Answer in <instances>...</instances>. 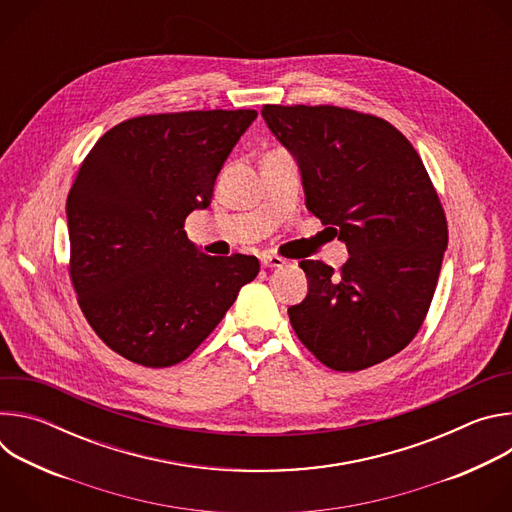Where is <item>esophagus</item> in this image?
<instances>
[{
  "label": "esophagus",
  "instance_id": "34e87169",
  "mask_svg": "<svg viewBox=\"0 0 512 512\" xmlns=\"http://www.w3.org/2000/svg\"><path fill=\"white\" fill-rule=\"evenodd\" d=\"M261 265L263 267H283L285 259L279 255H261Z\"/></svg>",
  "mask_w": 512,
  "mask_h": 512
}]
</instances>
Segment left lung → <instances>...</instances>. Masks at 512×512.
<instances>
[{"instance_id": "1", "label": "left lung", "mask_w": 512, "mask_h": 512, "mask_svg": "<svg viewBox=\"0 0 512 512\" xmlns=\"http://www.w3.org/2000/svg\"><path fill=\"white\" fill-rule=\"evenodd\" d=\"M261 115L298 160L308 210L350 253L338 275L300 261L310 287L289 322L328 369H369L427 316L448 247L440 196L409 139L381 117L334 105H263Z\"/></svg>"}]
</instances>
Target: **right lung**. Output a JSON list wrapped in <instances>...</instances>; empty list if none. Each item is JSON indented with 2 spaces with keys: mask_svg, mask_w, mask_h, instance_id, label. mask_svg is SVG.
I'll return each instance as SVG.
<instances>
[{
  "mask_svg": "<svg viewBox=\"0 0 512 512\" xmlns=\"http://www.w3.org/2000/svg\"><path fill=\"white\" fill-rule=\"evenodd\" d=\"M253 109L141 115L111 127L66 198L68 275L97 336L164 369L188 358L259 273L253 255L210 257L184 233Z\"/></svg>",
  "mask_w": 512,
  "mask_h": 512,
  "instance_id": "obj_1",
  "label": "right lung"
}]
</instances>
